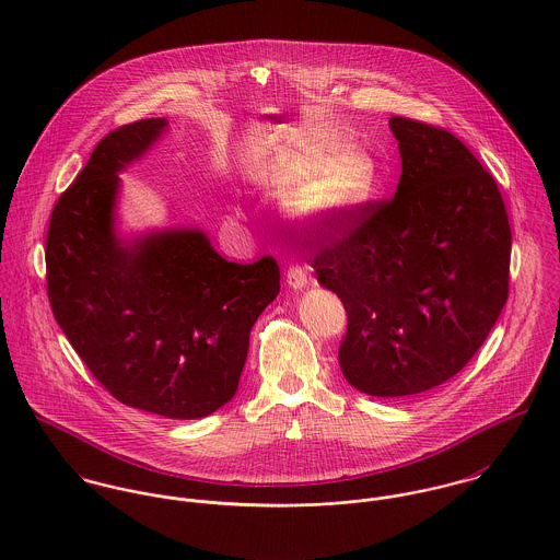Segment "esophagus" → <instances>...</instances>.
Segmentation results:
<instances>
[{
    "label": "esophagus",
    "mask_w": 560,
    "mask_h": 560,
    "mask_svg": "<svg viewBox=\"0 0 560 560\" xmlns=\"http://www.w3.org/2000/svg\"><path fill=\"white\" fill-rule=\"evenodd\" d=\"M287 284L291 289H304L308 284V271L302 265H291L287 269Z\"/></svg>",
    "instance_id": "1"
}]
</instances>
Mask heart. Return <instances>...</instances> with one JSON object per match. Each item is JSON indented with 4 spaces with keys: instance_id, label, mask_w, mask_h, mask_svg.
Masks as SVG:
<instances>
[{
    "instance_id": "b5f03b06",
    "label": "heart",
    "mask_w": 560,
    "mask_h": 560,
    "mask_svg": "<svg viewBox=\"0 0 560 560\" xmlns=\"http://www.w3.org/2000/svg\"><path fill=\"white\" fill-rule=\"evenodd\" d=\"M377 185L375 165L349 144L331 140L302 151L291 163L289 194L308 215L338 222L362 209Z\"/></svg>"
}]
</instances>
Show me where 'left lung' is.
Listing matches in <instances>:
<instances>
[{
	"label": "left lung",
	"mask_w": 560,
	"mask_h": 560,
	"mask_svg": "<svg viewBox=\"0 0 560 560\" xmlns=\"http://www.w3.org/2000/svg\"><path fill=\"white\" fill-rule=\"evenodd\" d=\"M397 194L308 233L311 265L347 311L338 362L373 397L457 375L509 298L511 224L495 178L448 129L393 116Z\"/></svg>",
	"instance_id": "left-lung-1"
}]
</instances>
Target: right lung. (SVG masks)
<instances>
[{"mask_svg":"<svg viewBox=\"0 0 560 560\" xmlns=\"http://www.w3.org/2000/svg\"><path fill=\"white\" fill-rule=\"evenodd\" d=\"M167 120L109 131L58 198L47 231L54 317L94 380L120 402L191 420L235 397L249 329L280 293L273 256L240 265L200 231L125 245L114 231L118 174Z\"/></svg>","mask_w":560,"mask_h":560,"instance_id":"add662e5","label":"right lung"}]
</instances>
